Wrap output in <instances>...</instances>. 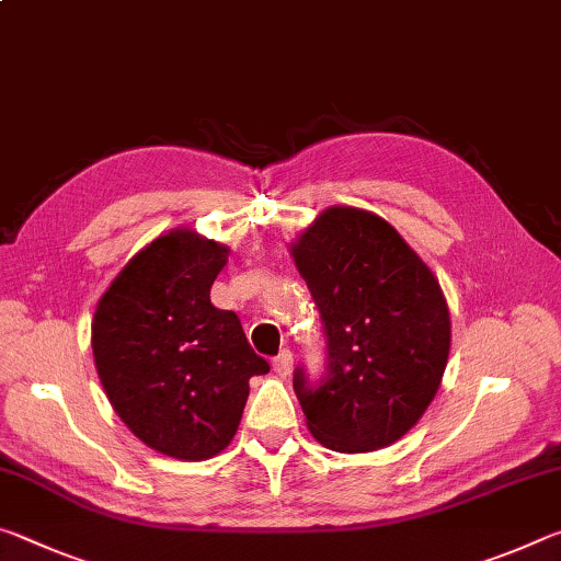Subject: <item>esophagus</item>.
Listing matches in <instances>:
<instances>
[{"label": "esophagus", "mask_w": 561, "mask_h": 561, "mask_svg": "<svg viewBox=\"0 0 561 561\" xmlns=\"http://www.w3.org/2000/svg\"><path fill=\"white\" fill-rule=\"evenodd\" d=\"M291 364H294L291 351H282L279 356H274L272 368H274V371H277L282 378H287V376L291 374Z\"/></svg>", "instance_id": "esophagus-1"}]
</instances>
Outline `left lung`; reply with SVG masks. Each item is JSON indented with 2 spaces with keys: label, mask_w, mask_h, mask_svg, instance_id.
Returning a JSON list of instances; mask_svg holds the SVG:
<instances>
[{
  "label": "left lung",
  "mask_w": 561,
  "mask_h": 561,
  "mask_svg": "<svg viewBox=\"0 0 561 561\" xmlns=\"http://www.w3.org/2000/svg\"><path fill=\"white\" fill-rule=\"evenodd\" d=\"M291 257L327 334V374L294 371L307 425L339 453L401 440L438 393L450 354V311L435 274L383 217L329 207Z\"/></svg>",
  "instance_id": "obj_1"
}]
</instances>
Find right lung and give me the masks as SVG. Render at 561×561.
<instances>
[{"instance_id":"right-lung-1","label":"right lung","mask_w":561,"mask_h":561,"mask_svg":"<svg viewBox=\"0 0 561 561\" xmlns=\"http://www.w3.org/2000/svg\"><path fill=\"white\" fill-rule=\"evenodd\" d=\"M225 244L187 227L144 247L103 294L91 324L96 371L113 411L148 448L178 460L225 450L270 371L234 311L213 307Z\"/></svg>"}]
</instances>
